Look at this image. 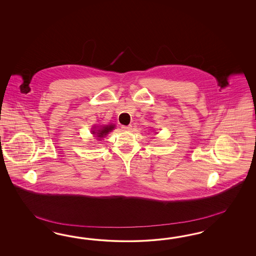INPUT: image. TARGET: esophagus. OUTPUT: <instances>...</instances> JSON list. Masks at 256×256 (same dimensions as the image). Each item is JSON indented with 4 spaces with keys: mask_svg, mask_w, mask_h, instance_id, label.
Returning a JSON list of instances; mask_svg holds the SVG:
<instances>
[{
    "mask_svg": "<svg viewBox=\"0 0 256 256\" xmlns=\"http://www.w3.org/2000/svg\"><path fill=\"white\" fill-rule=\"evenodd\" d=\"M121 128H122L124 130H130L132 128V126H130V124H128V126H122Z\"/></svg>",
    "mask_w": 256,
    "mask_h": 256,
    "instance_id": "1",
    "label": "esophagus"
}]
</instances>
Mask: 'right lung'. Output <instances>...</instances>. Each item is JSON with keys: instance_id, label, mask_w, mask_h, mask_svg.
<instances>
[{"instance_id": "obj_1", "label": "right lung", "mask_w": 256, "mask_h": 256, "mask_svg": "<svg viewBox=\"0 0 256 256\" xmlns=\"http://www.w3.org/2000/svg\"><path fill=\"white\" fill-rule=\"evenodd\" d=\"M114 128V126H112V124L103 126L101 130H98V132H96V133H98V134H96V136H98V138H103L104 136H106V135L108 134V132H112ZM93 133H96V132H93Z\"/></svg>"}]
</instances>
